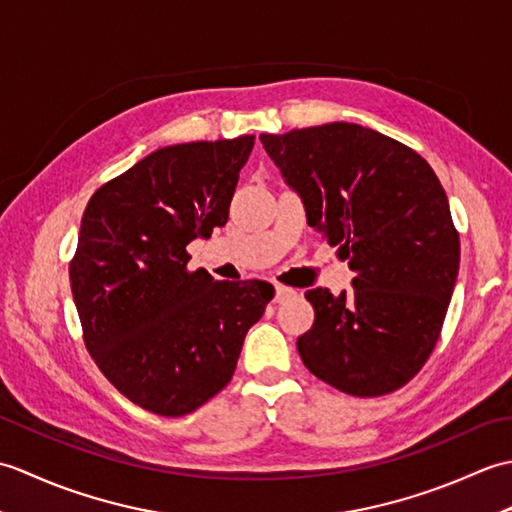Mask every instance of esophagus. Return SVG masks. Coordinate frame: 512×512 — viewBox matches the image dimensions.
Here are the masks:
<instances>
[{
    "instance_id": "esophagus-1",
    "label": "esophagus",
    "mask_w": 512,
    "mask_h": 512,
    "mask_svg": "<svg viewBox=\"0 0 512 512\" xmlns=\"http://www.w3.org/2000/svg\"><path fill=\"white\" fill-rule=\"evenodd\" d=\"M292 295H295V290L292 288H286V286H275V303H281L290 299Z\"/></svg>"
}]
</instances>
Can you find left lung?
Segmentation results:
<instances>
[{"label": "left lung", "mask_w": 512, "mask_h": 512, "mask_svg": "<svg viewBox=\"0 0 512 512\" xmlns=\"http://www.w3.org/2000/svg\"><path fill=\"white\" fill-rule=\"evenodd\" d=\"M308 224L339 246L352 290L312 288L314 325L297 350L350 396H383L420 372L438 343L460 268V237L429 162L354 123L259 136Z\"/></svg>", "instance_id": "left-lung-1"}]
</instances>
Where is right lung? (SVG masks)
<instances>
[{
  "label": "right lung",
  "mask_w": 512,
  "mask_h": 512,
  "mask_svg": "<svg viewBox=\"0 0 512 512\" xmlns=\"http://www.w3.org/2000/svg\"><path fill=\"white\" fill-rule=\"evenodd\" d=\"M255 136L162 147L85 206L70 286L83 339L138 407L184 416L233 378L275 288L187 270V246L228 220Z\"/></svg>",
  "instance_id": "1"
}]
</instances>
